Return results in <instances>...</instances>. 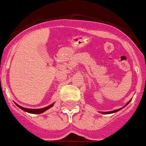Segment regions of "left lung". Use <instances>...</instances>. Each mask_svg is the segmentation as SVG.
Masks as SVG:
<instances>
[{
    "instance_id": "obj_1",
    "label": "left lung",
    "mask_w": 146,
    "mask_h": 146,
    "mask_svg": "<svg viewBox=\"0 0 146 146\" xmlns=\"http://www.w3.org/2000/svg\"><path fill=\"white\" fill-rule=\"evenodd\" d=\"M129 102H128L127 103V105L129 104ZM121 108H119V109H116V110L115 111H108V112H102V114H111V113H114V112H117V111H118L119 110H121Z\"/></svg>"
}]
</instances>
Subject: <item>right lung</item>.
<instances>
[{
  "instance_id": "obj_1",
  "label": "right lung",
  "mask_w": 146,
  "mask_h": 146,
  "mask_svg": "<svg viewBox=\"0 0 146 146\" xmlns=\"http://www.w3.org/2000/svg\"><path fill=\"white\" fill-rule=\"evenodd\" d=\"M16 106H18L19 108H20L21 109H23V111H27V112H29V113H32V114H41V113H43L46 110H47V109H49L50 108H51V107L53 106V104L51 105V106H47V107H45V108H39V109H31V108H23V107H21V106H18L17 104H16Z\"/></svg>"
}]
</instances>
